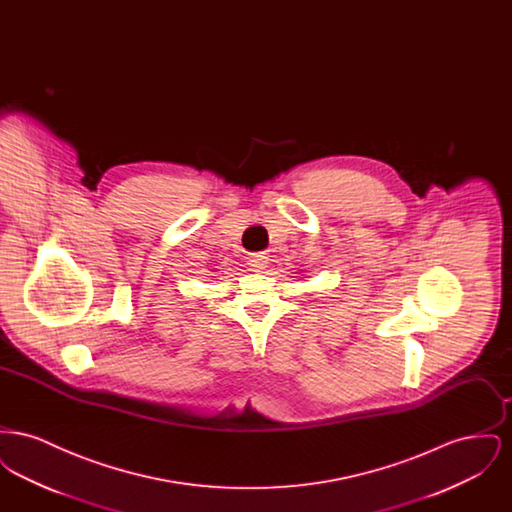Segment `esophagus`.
Masks as SVG:
<instances>
[{
  "mask_svg": "<svg viewBox=\"0 0 512 512\" xmlns=\"http://www.w3.org/2000/svg\"><path fill=\"white\" fill-rule=\"evenodd\" d=\"M267 263L268 261L265 255H255V257H251V267L255 268V270H265Z\"/></svg>",
  "mask_w": 512,
  "mask_h": 512,
  "instance_id": "obj_1",
  "label": "esophagus"
}]
</instances>
